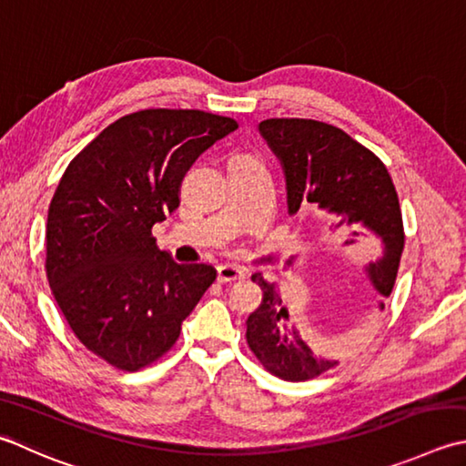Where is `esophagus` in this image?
I'll list each match as a JSON object with an SVG mask.
<instances>
[{
  "label": "esophagus",
  "instance_id": "obj_1",
  "mask_svg": "<svg viewBox=\"0 0 466 466\" xmlns=\"http://www.w3.org/2000/svg\"><path fill=\"white\" fill-rule=\"evenodd\" d=\"M244 277H246V272L240 267H234V264H220V267H218V280L220 282L240 280Z\"/></svg>",
  "mask_w": 466,
  "mask_h": 466
}]
</instances>
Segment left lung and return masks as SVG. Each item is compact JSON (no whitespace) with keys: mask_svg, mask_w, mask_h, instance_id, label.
I'll return each instance as SVG.
<instances>
[{"mask_svg":"<svg viewBox=\"0 0 466 466\" xmlns=\"http://www.w3.org/2000/svg\"><path fill=\"white\" fill-rule=\"evenodd\" d=\"M258 129L285 169L290 214L300 206H319L339 216L337 226L351 228L343 244L363 242L369 231L381 240L384 252L370 262L368 275L390 297L404 250V222L384 161L345 131L313 118H267ZM252 280L262 300L246 319V343L260 366L285 381H307L335 368L337 361L315 358L300 339L275 287L260 275Z\"/></svg>","mask_w":466,"mask_h":466,"instance_id":"8db88e82","label":"left lung"}]
</instances>
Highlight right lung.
I'll return each mask as SVG.
<instances>
[{"instance_id":"add662e5","label":"right lung","mask_w":466,"mask_h":466,"mask_svg":"<svg viewBox=\"0 0 466 466\" xmlns=\"http://www.w3.org/2000/svg\"><path fill=\"white\" fill-rule=\"evenodd\" d=\"M234 129V118L198 108H145L100 131L60 177L46 277L72 333L108 366L161 360L216 280L208 264L173 262L151 228L179 206L191 163Z\"/></svg>"}]
</instances>
